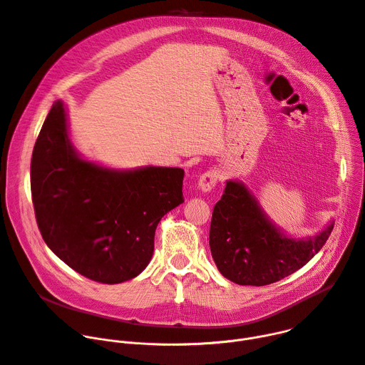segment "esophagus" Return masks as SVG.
Listing matches in <instances>:
<instances>
[{"label": "esophagus", "mask_w": 365, "mask_h": 365, "mask_svg": "<svg viewBox=\"0 0 365 365\" xmlns=\"http://www.w3.org/2000/svg\"><path fill=\"white\" fill-rule=\"evenodd\" d=\"M220 180V173L218 170L212 169V170H206L200 178H199V182H197V186L202 192H211L217 183Z\"/></svg>", "instance_id": "1"}]
</instances>
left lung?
Listing matches in <instances>:
<instances>
[{"instance_id":"obj_1","label":"left lung","mask_w":365,"mask_h":365,"mask_svg":"<svg viewBox=\"0 0 365 365\" xmlns=\"http://www.w3.org/2000/svg\"><path fill=\"white\" fill-rule=\"evenodd\" d=\"M332 228L314 238H290L267 218L244 183L228 180L212 212L210 247L224 277L241 286H266L303 267Z\"/></svg>"}]
</instances>
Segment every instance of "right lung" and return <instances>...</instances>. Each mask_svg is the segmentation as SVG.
<instances>
[{
	"mask_svg": "<svg viewBox=\"0 0 365 365\" xmlns=\"http://www.w3.org/2000/svg\"><path fill=\"white\" fill-rule=\"evenodd\" d=\"M185 170H113L79 158L56 101L36 140L30 183L40 234L63 263L106 284L138 276L150 263L160 220L183 199Z\"/></svg>",
	"mask_w": 365,
	"mask_h": 365,
	"instance_id": "1",
	"label": "right lung"
}]
</instances>
